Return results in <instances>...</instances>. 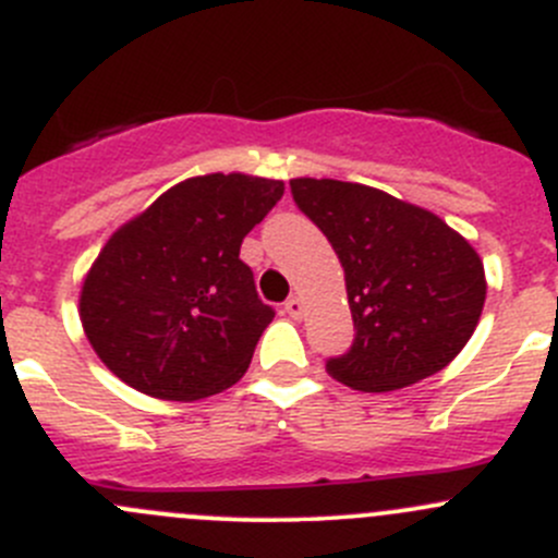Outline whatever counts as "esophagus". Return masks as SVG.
I'll return each mask as SVG.
<instances>
[{
	"label": "esophagus",
	"mask_w": 558,
	"mask_h": 558,
	"mask_svg": "<svg viewBox=\"0 0 558 558\" xmlns=\"http://www.w3.org/2000/svg\"><path fill=\"white\" fill-rule=\"evenodd\" d=\"M286 313H289L294 320L302 318V300H300V296H291V300H286Z\"/></svg>",
	"instance_id": "34e87169"
}]
</instances>
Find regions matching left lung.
<instances>
[{
	"mask_svg": "<svg viewBox=\"0 0 558 558\" xmlns=\"http://www.w3.org/2000/svg\"><path fill=\"white\" fill-rule=\"evenodd\" d=\"M291 194L345 269L356 335L326 362L331 378L393 391L448 367L486 302L475 247L435 213L369 185L296 178Z\"/></svg>",
	"mask_w": 558,
	"mask_h": 558,
	"instance_id": "obj_1",
	"label": "left lung"
}]
</instances>
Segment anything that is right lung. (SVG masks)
Listing matches in <instances>:
<instances>
[{
  "label": "right lung",
  "mask_w": 558,
  "mask_h": 558,
  "mask_svg": "<svg viewBox=\"0 0 558 558\" xmlns=\"http://www.w3.org/2000/svg\"><path fill=\"white\" fill-rule=\"evenodd\" d=\"M283 196V180L202 174L123 223L81 291L88 342L137 391L194 402L238 384L275 311L240 245Z\"/></svg>",
  "instance_id": "add662e5"
}]
</instances>
